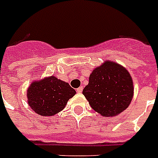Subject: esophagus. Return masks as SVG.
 <instances>
[{
  "mask_svg": "<svg viewBox=\"0 0 158 158\" xmlns=\"http://www.w3.org/2000/svg\"><path fill=\"white\" fill-rule=\"evenodd\" d=\"M82 90H83V87H82V86H80V87H78V88L77 89V93H81V92H82Z\"/></svg>",
  "mask_w": 158,
  "mask_h": 158,
  "instance_id": "34e87169",
  "label": "esophagus"
}]
</instances>
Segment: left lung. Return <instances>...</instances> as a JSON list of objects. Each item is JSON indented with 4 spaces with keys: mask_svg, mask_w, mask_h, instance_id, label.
<instances>
[{
    "mask_svg": "<svg viewBox=\"0 0 158 158\" xmlns=\"http://www.w3.org/2000/svg\"><path fill=\"white\" fill-rule=\"evenodd\" d=\"M133 92V81L128 71L114 61H106L90 75L82 94L93 110L109 117L128 107Z\"/></svg>",
    "mask_w": 158,
    "mask_h": 158,
    "instance_id": "obj_1",
    "label": "left lung"
}]
</instances>
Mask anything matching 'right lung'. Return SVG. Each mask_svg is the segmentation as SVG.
<instances>
[{
    "label": "right lung",
    "mask_w": 158,
    "mask_h": 158,
    "mask_svg": "<svg viewBox=\"0 0 158 158\" xmlns=\"http://www.w3.org/2000/svg\"><path fill=\"white\" fill-rule=\"evenodd\" d=\"M75 94L76 91L67 82L52 76L32 82L27 96L30 107L35 113L51 117L62 111Z\"/></svg>",
    "instance_id": "1"
}]
</instances>
